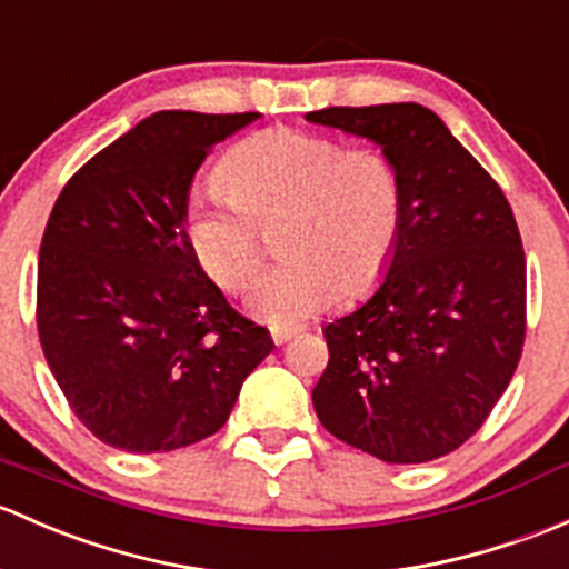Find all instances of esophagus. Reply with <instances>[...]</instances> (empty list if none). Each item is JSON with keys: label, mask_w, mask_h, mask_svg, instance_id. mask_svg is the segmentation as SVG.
I'll list each match as a JSON object with an SVG mask.
<instances>
[{"label": "esophagus", "mask_w": 569, "mask_h": 569, "mask_svg": "<svg viewBox=\"0 0 569 569\" xmlns=\"http://www.w3.org/2000/svg\"><path fill=\"white\" fill-rule=\"evenodd\" d=\"M300 332H302L300 325H289V327H286V325H272V327H269V335H272V340L278 346L286 343V340L297 338V335H300Z\"/></svg>", "instance_id": "1"}]
</instances>
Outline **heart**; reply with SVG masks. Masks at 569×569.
I'll use <instances>...</instances> for the list:
<instances>
[{
    "label": "heart",
    "instance_id": "b5f03b06",
    "mask_svg": "<svg viewBox=\"0 0 569 569\" xmlns=\"http://www.w3.org/2000/svg\"><path fill=\"white\" fill-rule=\"evenodd\" d=\"M220 199H190L184 242L218 289L239 295L264 264L259 229L283 218L280 267L248 305L272 325L308 319L343 295H365L392 264L403 231V182L387 154L330 136L269 128L218 166Z\"/></svg>",
    "mask_w": 569,
    "mask_h": 569
}]
</instances>
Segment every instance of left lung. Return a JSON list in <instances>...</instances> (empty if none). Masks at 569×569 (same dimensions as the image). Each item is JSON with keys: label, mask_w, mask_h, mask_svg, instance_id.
Segmentation results:
<instances>
[{"label": "left lung", "mask_w": 569, "mask_h": 569, "mask_svg": "<svg viewBox=\"0 0 569 569\" xmlns=\"http://www.w3.org/2000/svg\"><path fill=\"white\" fill-rule=\"evenodd\" d=\"M310 122L365 136L403 182V231L362 308L325 327L313 409L335 439L426 463L482 428L526 338V256L496 179L426 106H332Z\"/></svg>", "instance_id": "1"}]
</instances>
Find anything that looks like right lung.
<instances>
[{"label":"right lung","mask_w":569,"mask_h":569,"mask_svg":"<svg viewBox=\"0 0 569 569\" xmlns=\"http://www.w3.org/2000/svg\"><path fill=\"white\" fill-rule=\"evenodd\" d=\"M259 117L160 111L59 193L38 259V335L70 409L103 445L169 452L218 433L274 349L196 264L182 214L218 141Z\"/></svg>","instance_id":"add662e5"}]
</instances>
